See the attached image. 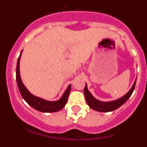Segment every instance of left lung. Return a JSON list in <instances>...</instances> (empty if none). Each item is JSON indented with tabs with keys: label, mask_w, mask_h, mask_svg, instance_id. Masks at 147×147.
I'll return each mask as SVG.
<instances>
[{
	"label": "left lung",
	"mask_w": 147,
	"mask_h": 147,
	"mask_svg": "<svg viewBox=\"0 0 147 147\" xmlns=\"http://www.w3.org/2000/svg\"><path fill=\"white\" fill-rule=\"evenodd\" d=\"M136 80L135 81L134 84L132 85L130 90L127 94L124 95V96L117 100H115V101L107 102H101V101L96 99L88 90L87 85H85V90H84L85 99H86V102L88 103V106L91 109H93V110L99 111V112H111V111H113V110L120 107L122 105H124L128 100V98L131 96V95H132V92H133L135 89V87H136Z\"/></svg>",
	"instance_id": "obj_1"
}]
</instances>
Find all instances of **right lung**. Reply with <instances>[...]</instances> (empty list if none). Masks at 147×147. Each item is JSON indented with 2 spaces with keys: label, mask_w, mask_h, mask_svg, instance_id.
Instances as JSON below:
<instances>
[{
  "label": "right lung",
  "mask_w": 147,
  "mask_h": 147,
  "mask_svg": "<svg viewBox=\"0 0 147 147\" xmlns=\"http://www.w3.org/2000/svg\"><path fill=\"white\" fill-rule=\"evenodd\" d=\"M22 51L20 53V56H19V57H18V62H17L16 80L17 83H18V89L20 90V93L21 94L22 97L23 98V99L25 100L30 106H32L35 110L40 111V112L53 113L62 110L65 106L66 103H67V98H68L70 91H71V85H69V86L67 87V90L65 91L64 94L62 95V98L59 100H58V101H55V102H49V101H46V100H44L42 98H39V97L35 96L32 95L27 90V88L24 86V85H23L21 81V79H20V57H21Z\"/></svg>",
  "instance_id": "add662e5"
}]
</instances>
